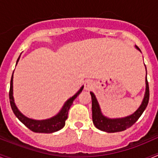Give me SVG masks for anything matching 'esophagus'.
<instances>
[{
	"label": "esophagus",
	"mask_w": 158,
	"mask_h": 158,
	"mask_svg": "<svg viewBox=\"0 0 158 158\" xmlns=\"http://www.w3.org/2000/svg\"><path fill=\"white\" fill-rule=\"evenodd\" d=\"M94 85V83L92 80H86L84 84V86H85V90H91L93 88Z\"/></svg>",
	"instance_id": "obj_1"
}]
</instances>
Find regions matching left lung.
Wrapping results in <instances>:
<instances>
[{
	"mask_svg": "<svg viewBox=\"0 0 158 158\" xmlns=\"http://www.w3.org/2000/svg\"><path fill=\"white\" fill-rule=\"evenodd\" d=\"M146 88L144 99H143V101H142L141 106L139 107V109L130 116L122 118H113V119H111V118L104 117L100 111V106H99L98 102L96 100V96L93 93H90L92 96L93 121L96 127L98 128L100 131L108 132V133H115V132H120V131H125L127 128L131 127L133 124H135L136 121L140 118L143 111L146 109V107H147L149 99H150V89H149L147 77H146Z\"/></svg>",
	"mask_w": 158,
	"mask_h": 158,
	"instance_id": "left-lung-1",
	"label": "left lung"
}]
</instances>
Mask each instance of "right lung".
<instances>
[{"label": "right lung", "mask_w": 158, "mask_h": 158, "mask_svg": "<svg viewBox=\"0 0 158 158\" xmlns=\"http://www.w3.org/2000/svg\"><path fill=\"white\" fill-rule=\"evenodd\" d=\"M19 59V57L16 61V64H17ZM12 79H13V73H12V78H11L10 89H9V100H10V105L12 111L22 123L24 124L28 129H30L33 132H35V133H53V132L58 131L63 128V127L65 126V120L68 118V111L70 108V106L72 105L73 100L76 99L78 95L80 94L81 92L83 89V87L81 88L80 90L74 96H72L70 99L67 100L65 104H64L62 109L57 115L51 118H49V119H45V120H34L31 118H27L23 114L19 112L16 104L14 103L13 96H12Z\"/></svg>", "instance_id": "right-lung-1"}]
</instances>
